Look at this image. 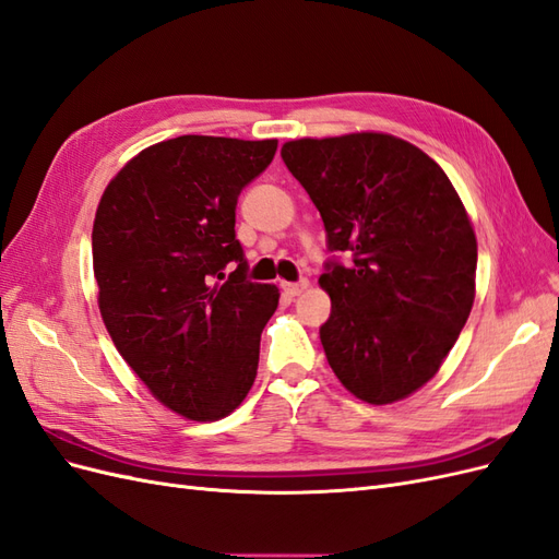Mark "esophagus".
Returning a JSON list of instances; mask_svg holds the SVG:
<instances>
[{"label":"esophagus","mask_w":559,"mask_h":559,"mask_svg":"<svg viewBox=\"0 0 559 559\" xmlns=\"http://www.w3.org/2000/svg\"><path fill=\"white\" fill-rule=\"evenodd\" d=\"M308 280H300V282H284L282 284V289H284V294H289V296H300L302 292L308 289Z\"/></svg>","instance_id":"1"}]
</instances>
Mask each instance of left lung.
<instances>
[{"label": "left lung", "instance_id": "obj_1", "mask_svg": "<svg viewBox=\"0 0 559 559\" xmlns=\"http://www.w3.org/2000/svg\"><path fill=\"white\" fill-rule=\"evenodd\" d=\"M282 160L326 228L321 289L331 317L319 337L349 392L373 405L429 382L476 296L478 245L448 175L392 134L294 140Z\"/></svg>", "mask_w": 559, "mask_h": 559}]
</instances>
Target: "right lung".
<instances>
[{
	"instance_id": "right-lung-1",
	"label": "right lung",
	"mask_w": 559,
	"mask_h": 559,
	"mask_svg": "<svg viewBox=\"0 0 559 559\" xmlns=\"http://www.w3.org/2000/svg\"><path fill=\"white\" fill-rule=\"evenodd\" d=\"M275 151L277 140L181 134L134 156L97 205L105 326L151 394L195 421L226 417L249 394L277 310V286L247 280L235 238L238 198Z\"/></svg>"
}]
</instances>
